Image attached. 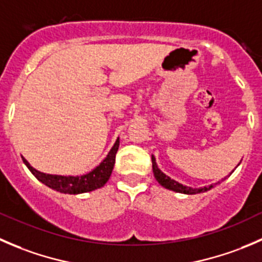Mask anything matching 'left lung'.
I'll return each mask as SVG.
<instances>
[{
  "label": "left lung",
  "instance_id": "1",
  "mask_svg": "<svg viewBox=\"0 0 262 262\" xmlns=\"http://www.w3.org/2000/svg\"><path fill=\"white\" fill-rule=\"evenodd\" d=\"M151 163H152V172H154L155 180L159 182V185H162L163 187L168 188V190H172V191H174V192L186 193V195H195V193L205 192V191H209L210 188L214 187V185L204 186V187H200V188H192V187H187V186H183L182 183L177 182V181H174V180H172L170 177H168L167 174H164V173H163L162 170L158 168L154 155H151ZM232 172H233V170H232ZM215 185H216V183H215Z\"/></svg>",
  "mask_w": 262,
  "mask_h": 262
}]
</instances>
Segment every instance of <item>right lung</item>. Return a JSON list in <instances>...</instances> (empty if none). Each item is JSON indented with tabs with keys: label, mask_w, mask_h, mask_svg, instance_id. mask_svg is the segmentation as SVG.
<instances>
[{
	"label": "right lung",
	"mask_w": 262,
	"mask_h": 262,
	"mask_svg": "<svg viewBox=\"0 0 262 262\" xmlns=\"http://www.w3.org/2000/svg\"><path fill=\"white\" fill-rule=\"evenodd\" d=\"M118 146H120V139L116 140L115 145L107 157L103 159L98 167H95L92 172L82 176H58V174H47V173L39 172L29 164L27 159L23 157V162L28 167V169L33 173L35 178L40 182L48 186L52 190H56L61 193H69V195H77L94 191L97 188L103 187L110 180L112 174L113 167L116 162V154H117Z\"/></svg>",
	"instance_id": "1"
}]
</instances>
